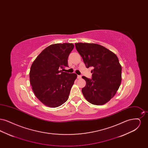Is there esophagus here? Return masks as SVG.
<instances>
[{
	"mask_svg": "<svg viewBox=\"0 0 148 148\" xmlns=\"http://www.w3.org/2000/svg\"><path fill=\"white\" fill-rule=\"evenodd\" d=\"M77 77L78 79H80L82 77V76L81 75H77Z\"/></svg>",
	"mask_w": 148,
	"mask_h": 148,
	"instance_id": "34e87169",
	"label": "esophagus"
}]
</instances>
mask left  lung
<instances>
[{
    "label": "left lung",
    "mask_w": 148,
    "mask_h": 148,
    "mask_svg": "<svg viewBox=\"0 0 148 148\" xmlns=\"http://www.w3.org/2000/svg\"><path fill=\"white\" fill-rule=\"evenodd\" d=\"M75 47L86 67H92V78L84 76L82 92L90 103L101 106L115 95L121 82V66L117 56L104 47L94 43L77 42Z\"/></svg>",
    "instance_id": "1"
}]
</instances>
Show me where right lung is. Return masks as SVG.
Wrapping results in <instances>:
<instances>
[{
  "instance_id": "obj_1",
  "label": "right lung",
  "mask_w": 148,
  "mask_h": 148,
  "mask_svg": "<svg viewBox=\"0 0 148 148\" xmlns=\"http://www.w3.org/2000/svg\"><path fill=\"white\" fill-rule=\"evenodd\" d=\"M73 49L72 43L51 44L32 64L29 77L32 89L36 97L47 106L58 107L69 98L77 75L60 70L68 66V58Z\"/></svg>"
}]
</instances>
